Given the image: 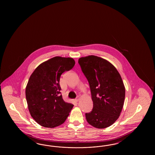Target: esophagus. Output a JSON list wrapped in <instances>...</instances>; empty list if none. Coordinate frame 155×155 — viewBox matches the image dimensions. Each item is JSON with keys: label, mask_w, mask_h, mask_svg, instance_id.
Returning a JSON list of instances; mask_svg holds the SVG:
<instances>
[{"label": "esophagus", "mask_w": 155, "mask_h": 155, "mask_svg": "<svg viewBox=\"0 0 155 155\" xmlns=\"http://www.w3.org/2000/svg\"><path fill=\"white\" fill-rule=\"evenodd\" d=\"M79 100H80V96H77L75 98V101L78 102V101H79Z\"/></svg>", "instance_id": "obj_1"}]
</instances>
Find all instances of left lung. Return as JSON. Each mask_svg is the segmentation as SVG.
Segmentation results:
<instances>
[{
  "mask_svg": "<svg viewBox=\"0 0 155 155\" xmlns=\"http://www.w3.org/2000/svg\"><path fill=\"white\" fill-rule=\"evenodd\" d=\"M78 64L89 84L93 108L86 113L87 122L98 128L109 127L121 113L125 87L121 76L108 61L95 56L81 57Z\"/></svg>",
  "mask_w": 155,
  "mask_h": 155,
  "instance_id": "1",
  "label": "left lung"
}]
</instances>
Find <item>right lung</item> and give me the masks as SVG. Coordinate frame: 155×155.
<instances>
[{
    "mask_svg": "<svg viewBox=\"0 0 155 155\" xmlns=\"http://www.w3.org/2000/svg\"><path fill=\"white\" fill-rule=\"evenodd\" d=\"M74 65L72 58L54 57L38 66L28 80L25 89L28 109L33 119L43 127L58 126L69 116L73 104L63 100L60 79Z\"/></svg>",
    "mask_w": 155,
    "mask_h": 155,
    "instance_id": "1",
    "label": "right lung"
}]
</instances>
